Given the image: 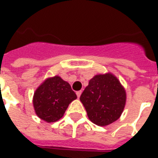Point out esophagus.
<instances>
[{
    "label": "esophagus",
    "mask_w": 158,
    "mask_h": 158,
    "mask_svg": "<svg viewBox=\"0 0 158 158\" xmlns=\"http://www.w3.org/2000/svg\"><path fill=\"white\" fill-rule=\"evenodd\" d=\"M81 93H82V91H81V90H79V91H77V92H76V95H77L78 97H79L80 95H81Z\"/></svg>",
    "instance_id": "obj_1"
}]
</instances>
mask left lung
<instances>
[{
  "mask_svg": "<svg viewBox=\"0 0 158 158\" xmlns=\"http://www.w3.org/2000/svg\"><path fill=\"white\" fill-rule=\"evenodd\" d=\"M89 120L97 125H108L122 114L126 93L115 76L96 75L80 96Z\"/></svg>",
  "mask_w": 158,
  "mask_h": 158,
  "instance_id": "left-lung-1",
  "label": "left lung"
}]
</instances>
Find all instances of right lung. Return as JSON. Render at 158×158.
<instances>
[{"label": "right lung", "mask_w": 158, "mask_h": 158, "mask_svg": "<svg viewBox=\"0 0 158 158\" xmlns=\"http://www.w3.org/2000/svg\"><path fill=\"white\" fill-rule=\"evenodd\" d=\"M77 98L69 83L58 76L46 79L35 90L33 104L37 116L46 122L57 121Z\"/></svg>", "instance_id": "1"}]
</instances>
